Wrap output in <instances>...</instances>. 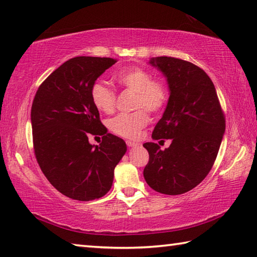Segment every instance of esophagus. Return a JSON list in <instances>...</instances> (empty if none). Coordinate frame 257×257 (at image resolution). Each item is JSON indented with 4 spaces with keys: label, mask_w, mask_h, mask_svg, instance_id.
<instances>
[{
    "label": "esophagus",
    "mask_w": 257,
    "mask_h": 257,
    "mask_svg": "<svg viewBox=\"0 0 257 257\" xmlns=\"http://www.w3.org/2000/svg\"><path fill=\"white\" fill-rule=\"evenodd\" d=\"M125 144H127L128 147H135V146H138V145H139V143L134 142V141H127V142H125Z\"/></svg>",
    "instance_id": "obj_1"
}]
</instances>
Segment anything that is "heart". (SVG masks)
Returning <instances> with one entry per match:
<instances>
[{
    "label": "heart",
    "mask_w": 257,
    "mask_h": 257,
    "mask_svg": "<svg viewBox=\"0 0 257 257\" xmlns=\"http://www.w3.org/2000/svg\"><path fill=\"white\" fill-rule=\"evenodd\" d=\"M113 80L124 90L135 92L134 109L130 113H120L108 121V128L113 134L124 138H136L148 123L149 113H158L165 108L170 99L169 84L162 77H153L146 68L129 66L120 69ZM91 100L95 108L104 113H111L115 108L114 90L102 82L93 83Z\"/></svg>",
    "instance_id": "heart-1"
}]
</instances>
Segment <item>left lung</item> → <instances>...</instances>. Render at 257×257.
I'll list each match as a JSON object with an SVG mask.
<instances>
[{
    "label": "left lung",
    "mask_w": 257,
    "mask_h": 257,
    "mask_svg": "<svg viewBox=\"0 0 257 257\" xmlns=\"http://www.w3.org/2000/svg\"><path fill=\"white\" fill-rule=\"evenodd\" d=\"M151 64L167 77L171 91L152 137L172 139V144L164 151L155 143L144 144L149 154L144 177L157 192L177 195L201 183L212 169L225 133V113L202 68L166 56L152 58Z\"/></svg>",
    "instance_id": "left-lung-1"
}]
</instances>
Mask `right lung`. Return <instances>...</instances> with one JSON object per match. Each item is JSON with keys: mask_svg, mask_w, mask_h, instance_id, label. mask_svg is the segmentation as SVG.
Instances as JSON below:
<instances>
[{"mask_svg": "<svg viewBox=\"0 0 257 257\" xmlns=\"http://www.w3.org/2000/svg\"><path fill=\"white\" fill-rule=\"evenodd\" d=\"M114 63L109 57L68 59L40 84L32 102L37 162L56 190L78 201L108 193L127 151L123 139L106 133L91 100L93 83ZM91 134L102 136L99 147L88 143Z\"/></svg>", "mask_w": 257, "mask_h": 257, "instance_id": "right-lung-1", "label": "right lung"}]
</instances>
